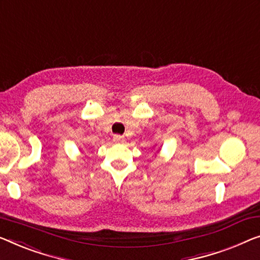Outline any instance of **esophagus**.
<instances>
[{"instance_id": "1", "label": "esophagus", "mask_w": 260, "mask_h": 260, "mask_svg": "<svg viewBox=\"0 0 260 260\" xmlns=\"http://www.w3.org/2000/svg\"><path fill=\"white\" fill-rule=\"evenodd\" d=\"M113 140H114V142H117V143H123L126 141V139H125V137H123V135H114L113 137Z\"/></svg>"}]
</instances>
